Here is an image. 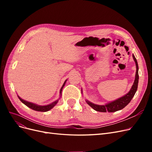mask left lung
<instances>
[{"instance_id": "obj_1", "label": "left lung", "mask_w": 152, "mask_h": 152, "mask_svg": "<svg viewBox=\"0 0 152 152\" xmlns=\"http://www.w3.org/2000/svg\"><path fill=\"white\" fill-rule=\"evenodd\" d=\"M132 58L134 59V61L136 63V72L135 75L134 82L132 86L130 91L126 94L123 96L122 97L119 98L118 99L114 100L113 102H109L108 103L105 104L104 105H99L94 103L90 102L88 100H86V103L88 104L91 108H93L96 111L100 112H115L118 111L123 109L124 107L130 103L132 98L134 97V96L136 93V92L137 89V85H138V80H139V75H138V65L136 59L134 54H132Z\"/></svg>"}]
</instances>
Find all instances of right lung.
Instances as JSON below:
<instances>
[{
    "label": "right lung",
    "instance_id": "obj_1",
    "mask_svg": "<svg viewBox=\"0 0 152 152\" xmlns=\"http://www.w3.org/2000/svg\"><path fill=\"white\" fill-rule=\"evenodd\" d=\"M66 80L65 81V82H64V84H63V86H62V87H61V89H60V92H59V93H60V97L61 96V92H62L63 88V87L65 86V84H66ZM18 98L20 99V100L21 101V102L25 104L26 106H27V107H28V108H31V109H32V110H35V111L43 112H48V111H49V110H50V109H52V108L54 107V106L58 103V100L59 99H57V100L55 101V102H53L52 103H50V104H49L41 106V105H38V104L33 103H31V102H27V101H25V100H24V99H21L19 96H18Z\"/></svg>",
    "mask_w": 152,
    "mask_h": 152
}]
</instances>
